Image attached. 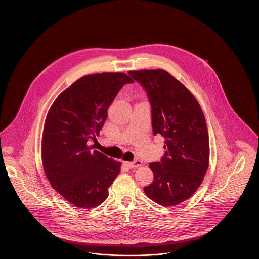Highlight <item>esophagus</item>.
I'll return each instance as SVG.
<instances>
[{
	"label": "esophagus",
	"instance_id": "34e87169",
	"mask_svg": "<svg viewBox=\"0 0 259 259\" xmlns=\"http://www.w3.org/2000/svg\"><path fill=\"white\" fill-rule=\"evenodd\" d=\"M124 165H125L126 167L130 168V169L137 168V167H140V166L142 165V161L136 159V160L132 161V162H124Z\"/></svg>",
	"mask_w": 259,
	"mask_h": 259
}]
</instances>
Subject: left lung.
Wrapping results in <instances>:
<instances>
[{"label":"left lung","instance_id":"left-lung-1","mask_svg":"<svg viewBox=\"0 0 259 259\" xmlns=\"http://www.w3.org/2000/svg\"><path fill=\"white\" fill-rule=\"evenodd\" d=\"M148 94L154 136L165 138L160 162L149 164L153 182L144 187L155 203L168 207L187 200L202 184L209 167L207 124L195 97L164 70L128 73Z\"/></svg>","mask_w":259,"mask_h":259}]
</instances>
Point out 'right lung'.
Listing matches in <instances>:
<instances>
[{
  "label": "right lung",
  "mask_w": 259,
  "mask_h": 259,
  "mask_svg": "<svg viewBox=\"0 0 259 259\" xmlns=\"http://www.w3.org/2000/svg\"><path fill=\"white\" fill-rule=\"evenodd\" d=\"M134 81L121 73L90 74L77 79L56 98L46 118L41 158L51 186L74 206L102 204L121 163L93 146L119 90Z\"/></svg>",
  "instance_id": "right-lung-1"
}]
</instances>
